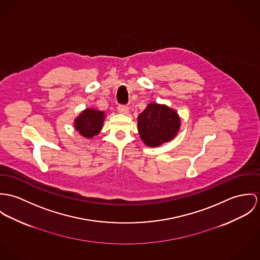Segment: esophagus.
Instances as JSON below:
<instances>
[{"label":"esophagus","instance_id":"1","mask_svg":"<svg viewBox=\"0 0 260 260\" xmlns=\"http://www.w3.org/2000/svg\"><path fill=\"white\" fill-rule=\"evenodd\" d=\"M117 111H118V113H120V114L126 115V114L128 113V107L125 106V105H119V106L117 107Z\"/></svg>","mask_w":260,"mask_h":260}]
</instances>
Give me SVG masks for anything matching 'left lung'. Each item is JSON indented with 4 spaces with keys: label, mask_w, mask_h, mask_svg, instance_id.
<instances>
[{
    "label": "left lung",
    "mask_w": 260,
    "mask_h": 260,
    "mask_svg": "<svg viewBox=\"0 0 260 260\" xmlns=\"http://www.w3.org/2000/svg\"><path fill=\"white\" fill-rule=\"evenodd\" d=\"M138 126L144 144L158 146L175 137L180 126V119L169 107L149 104L138 117Z\"/></svg>",
    "instance_id": "1"
}]
</instances>
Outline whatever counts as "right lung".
<instances>
[{
  "label": "right lung",
  "instance_id": "obj_1",
  "mask_svg": "<svg viewBox=\"0 0 260 260\" xmlns=\"http://www.w3.org/2000/svg\"><path fill=\"white\" fill-rule=\"evenodd\" d=\"M104 118L105 115L103 112L87 109L77 117L75 121L76 129L79 131L82 136L90 139L100 133L103 126Z\"/></svg>",
  "mask_w": 260,
  "mask_h": 260
}]
</instances>
